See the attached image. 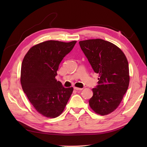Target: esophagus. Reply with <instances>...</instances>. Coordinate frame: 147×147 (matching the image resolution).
I'll return each mask as SVG.
<instances>
[{"instance_id":"1","label":"esophagus","mask_w":147,"mask_h":147,"mask_svg":"<svg viewBox=\"0 0 147 147\" xmlns=\"http://www.w3.org/2000/svg\"><path fill=\"white\" fill-rule=\"evenodd\" d=\"M74 89H75L76 90H81L83 89L82 88H77V87H74Z\"/></svg>"}]
</instances>
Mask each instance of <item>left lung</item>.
<instances>
[{"mask_svg":"<svg viewBox=\"0 0 147 147\" xmlns=\"http://www.w3.org/2000/svg\"><path fill=\"white\" fill-rule=\"evenodd\" d=\"M79 45L94 71L99 74L89 105L97 114H109L119 105L129 86L127 58L116 45L100 38L80 41Z\"/></svg>","mask_w":147,"mask_h":147,"instance_id":"1","label":"left lung"}]
</instances>
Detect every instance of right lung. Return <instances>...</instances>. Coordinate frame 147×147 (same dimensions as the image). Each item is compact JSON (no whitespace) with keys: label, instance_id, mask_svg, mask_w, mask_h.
Here are the masks:
<instances>
[{"label":"right lung","instance_id":"add662e5","mask_svg":"<svg viewBox=\"0 0 147 147\" xmlns=\"http://www.w3.org/2000/svg\"><path fill=\"white\" fill-rule=\"evenodd\" d=\"M77 41L48 40L31 48L23 59L21 84L37 112L55 118L63 112L73 88H65L55 79L59 65Z\"/></svg>","mask_w":147,"mask_h":147}]
</instances>
